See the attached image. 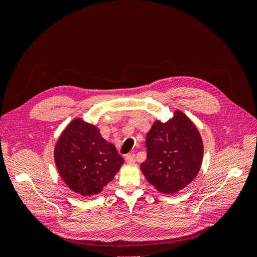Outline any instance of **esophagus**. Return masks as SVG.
<instances>
[{
  "label": "esophagus",
  "instance_id": "34e87169",
  "mask_svg": "<svg viewBox=\"0 0 257 257\" xmlns=\"http://www.w3.org/2000/svg\"><path fill=\"white\" fill-rule=\"evenodd\" d=\"M124 160H125V162L126 163H135L136 162V158H135V155L134 154H132V153H130V154H126L125 155V158H124Z\"/></svg>",
  "mask_w": 257,
  "mask_h": 257
}]
</instances>
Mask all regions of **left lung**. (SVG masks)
Returning a JSON list of instances; mask_svg holds the SVG:
<instances>
[{"instance_id": "8db88e82", "label": "left lung", "mask_w": 257, "mask_h": 257, "mask_svg": "<svg viewBox=\"0 0 257 257\" xmlns=\"http://www.w3.org/2000/svg\"><path fill=\"white\" fill-rule=\"evenodd\" d=\"M147 160L142 172L155 189L173 194L197 176L204 146L198 130L182 111L166 123L155 121L146 138Z\"/></svg>"}]
</instances>
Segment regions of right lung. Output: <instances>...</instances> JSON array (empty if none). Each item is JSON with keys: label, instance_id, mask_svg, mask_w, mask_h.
<instances>
[{"label": "right lung", "instance_id": "add662e5", "mask_svg": "<svg viewBox=\"0 0 257 257\" xmlns=\"http://www.w3.org/2000/svg\"><path fill=\"white\" fill-rule=\"evenodd\" d=\"M54 161L67 186L82 196L98 194L124 162L97 127L80 119L72 121L62 133L54 149Z\"/></svg>", "mask_w": 257, "mask_h": 257}]
</instances>
